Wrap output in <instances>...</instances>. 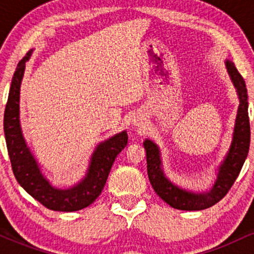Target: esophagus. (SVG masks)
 <instances>
[{"label":"esophagus","instance_id":"1","mask_svg":"<svg viewBox=\"0 0 254 254\" xmlns=\"http://www.w3.org/2000/svg\"><path fill=\"white\" fill-rule=\"evenodd\" d=\"M132 123H133V125H135V127H142V125H143V121H142V118L136 117L132 121Z\"/></svg>","mask_w":254,"mask_h":254}]
</instances>
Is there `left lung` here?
Masks as SVG:
<instances>
[{"label": "left lung", "mask_w": 254, "mask_h": 254, "mask_svg": "<svg viewBox=\"0 0 254 254\" xmlns=\"http://www.w3.org/2000/svg\"><path fill=\"white\" fill-rule=\"evenodd\" d=\"M226 68L230 80L237 89L239 109L237 119H235L232 144L227 155L224 156V160L218 166L216 182L211 190L202 192V193H194V192L184 190L172 183L164 173L159 147L150 139H145L143 142L144 149L147 151V171L151 186L157 196L174 209L188 211L203 210L220 202L234 184L249 154L251 129L246 83L240 72L235 68L234 63L227 60Z\"/></svg>", "instance_id": "8db88e82"}]
</instances>
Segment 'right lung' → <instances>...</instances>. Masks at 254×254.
Returning <instances> with one entry per match:
<instances>
[{
  "mask_svg": "<svg viewBox=\"0 0 254 254\" xmlns=\"http://www.w3.org/2000/svg\"><path fill=\"white\" fill-rule=\"evenodd\" d=\"M32 51H28L17 64L4 110L3 129L11 170L26 192L50 210H81L90 205L101 193L116 157L127 144V133L122 131L95 148L86 176L76 185L69 189L52 186L43 176L37 160L26 144L20 127V86L24 77L25 64L30 60Z\"/></svg>",
  "mask_w": 254,
  "mask_h": 254,
  "instance_id": "1",
  "label": "right lung"
}]
</instances>
